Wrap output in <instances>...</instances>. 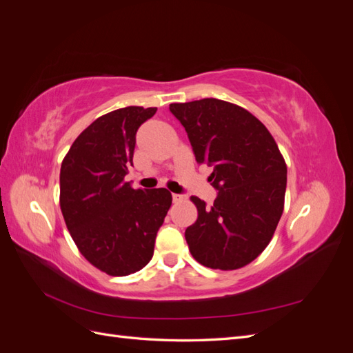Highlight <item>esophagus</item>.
<instances>
[{"instance_id": "1", "label": "esophagus", "mask_w": 353, "mask_h": 353, "mask_svg": "<svg viewBox=\"0 0 353 353\" xmlns=\"http://www.w3.org/2000/svg\"><path fill=\"white\" fill-rule=\"evenodd\" d=\"M172 200H174V203H181V201H184V200H185V196H181V194H172Z\"/></svg>"}]
</instances>
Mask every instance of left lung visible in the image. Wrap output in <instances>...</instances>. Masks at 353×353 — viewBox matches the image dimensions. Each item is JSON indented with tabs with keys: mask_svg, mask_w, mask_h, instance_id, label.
<instances>
[{
	"mask_svg": "<svg viewBox=\"0 0 353 353\" xmlns=\"http://www.w3.org/2000/svg\"><path fill=\"white\" fill-rule=\"evenodd\" d=\"M197 163L219 193L212 206L191 196L197 221L185 230L193 258L212 270L249 265L266 249L284 210L287 165L274 137L250 112L218 99L172 103Z\"/></svg>",
	"mask_w": 353,
	"mask_h": 353,
	"instance_id": "obj_1",
	"label": "left lung"
}]
</instances>
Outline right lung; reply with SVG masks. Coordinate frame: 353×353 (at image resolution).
I'll use <instances>...</instances> for the list:
<instances>
[{"label": "right lung", "instance_id": "1", "mask_svg": "<svg viewBox=\"0 0 353 353\" xmlns=\"http://www.w3.org/2000/svg\"><path fill=\"white\" fill-rule=\"evenodd\" d=\"M157 108L117 109L78 135L61 162L60 209L78 250L112 276L143 270L172 194L166 188H132L125 181L132 165L135 134Z\"/></svg>", "mask_w": 353, "mask_h": 353}]
</instances>
